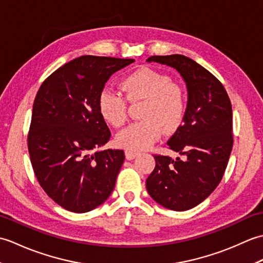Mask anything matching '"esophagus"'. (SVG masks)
I'll use <instances>...</instances> for the list:
<instances>
[{
  "label": "esophagus",
  "mask_w": 263,
  "mask_h": 263,
  "mask_svg": "<svg viewBox=\"0 0 263 263\" xmlns=\"http://www.w3.org/2000/svg\"><path fill=\"white\" fill-rule=\"evenodd\" d=\"M138 155H139V153L133 152V150H125V158H126L127 160L135 159Z\"/></svg>",
  "instance_id": "esophagus-1"
}]
</instances>
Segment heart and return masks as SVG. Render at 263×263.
Here are the masks:
<instances>
[{
	"label": "heart",
	"mask_w": 263,
	"mask_h": 263,
	"mask_svg": "<svg viewBox=\"0 0 263 263\" xmlns=\"http://www.w3.org/2000/svg\"><path fill=\"white\" fill-rule=\"evenodd\" d=\"M121 88L130 102L144 100L140 122L132 123L117 133L116 142L127 150H144L158 140L161 131L171 133L183 122L186 98L183 89L171 78L148 66L123 78ZM98 107L103 119L115 127L127 119V103L122 95L110 88L99 93Z\"/></svg>",
	"instance_id": "heart-1"
}]
</instances>
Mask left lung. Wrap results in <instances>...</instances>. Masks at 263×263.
Returning a JSON list of instances; mask_svg holds the SVG:
<instances>
[{
  "mask_svg": "<svg viewBox=\"0 0 263 263\" xmlns=\"http://www.w3.org/2000/svg\"><path fill=\"white\" fill-rule=\"evenodd\" d=\"M174 68L187 88L183 124L167 142L182 158L155 155L147 191L167 209L184 211L202 202L220 183L233 148V111L224 86L203 66L184 55L150 57Z\"/></svg>",
  "mask_w": 263,
  "mask_h": 263,
  "instance_id": "left-lung-1",
  "label": "left lung"
}]
</instances>
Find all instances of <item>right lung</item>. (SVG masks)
I'll list each match as a JSON object with an SVG mask.
<instances>
[{"instance_id":"add662e5","label":"right lung","mask_w":263,"mask_h":263,"mask_svg":"<svg viewBox=\"0 0 263 263\" xmlns=\"http://www.w3.org/2000/svg\"><path fill=\"white\" fill-rule=\"evenodd\" d=\"M133 62L85 55L54 71L36 95L30 161L44 191L66 210L90 211L113 192L125 156L119 149L96 152L110 138L98 98L110 76Z\"/></svg>"}]
</instances>
